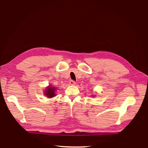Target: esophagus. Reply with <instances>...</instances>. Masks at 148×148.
<instances>
[{"label":"esophagus","mask_w":148,"mask_h":148,"mask_svg":"<svg viewBox=\"0 0 148 148\" xmlns=\"http://www.w3.org/2000/svg\"><path fill=\"white\" fill-rule=\"evenodd\" d=\"M69 83H70V85H75V84H76V82L73 80H70Z\"/></svg>","instance_id":"esophagus-1"}]
</instances>
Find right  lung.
<instances>
[{
    "mask_svg": "<svg viewBox=\"0 0 148 148\" xmlns=\"http://www.w3.org/2000/svg\"><path fill=\"white\" fill-rule=\"evenodd\" d=\"M56 88L53 86L52 85H49V86H46L45 91L44 95L48 97V98H53V97L56 96Z\"/></svg>",
    "mask_w": 148,
    "mask_h": 148,
    "instance_id": "1",
    "label": "right lung"
}]
</instances>
